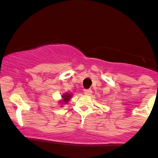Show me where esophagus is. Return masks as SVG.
I'll list each match as a JSON object with an SVG mask.
<instances>
[{"label": "esophagus", "mask_w": 158, "mask_h": 158, "mask_svg": "<svg viewBox=\"0 0 158 158\" xmlns=\"http://www.w3.org/2000/svg\"><path fill=\"white\" fill-rule=\"evenodd\" d=\"M84 94L85 95L89 96L92 94V90L91 89H85L84 90Z\"/></svg>", "instance_id": "obj_1"}]
</instances>
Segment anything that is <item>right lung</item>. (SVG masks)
Listing matches in <instances>:
<instances>
[{
  "label": "right lung",
  "instance_id": "1",
  "mask_svg": "<svg viewBox=\"0 0 158 158\" xmlns=\"http://www.w3.org/2000/svg\"><path fill=\"white\" fill-rule=\"evenodd\" d=\"M72 96H73V94L70 93L64 94L62 95V97H62V100L60 101V103H61V104H67L68 101L70 99V98H71Z\"/></svg>",
  "mask_w": 158,
  "mask_h": 158
}]
</instances>
